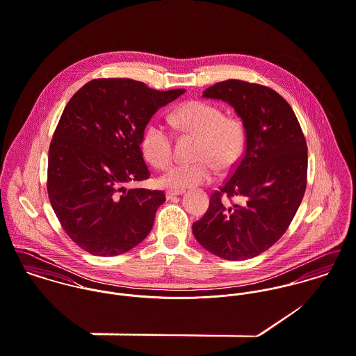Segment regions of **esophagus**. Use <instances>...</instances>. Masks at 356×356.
Segmentation results:
<instances>
[{
    "mask_svg": "<svg viewBox=\"0 0 356 356\" xmlns=\"http://www.w3.org/2000/svg\"><path fill=\"white\" fill-rule=\"evenodd\" d=\"M184 191L183 190H168L166 191V199H173L175 197L181 195Z\"/></svg>",
    "mask_w": 356,
    "mask_h": 356,
    "instance_id": "esophagus-1",
    "label": "esophagus"
}]
</instances>
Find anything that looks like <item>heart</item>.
Wrapping results in <instances>:
<instances>
[{"instance_id":"obj_1","label":"heart","mask_w":356,"mask_h":356,"mask_svg":"<svg viewBox=\"0 0 356 356\" xmlns=\"http://www.w3.org/2000/svg\"><path fill=\"white\" fill-rule=\"evenodd\" d=\"M172 121L180 131L197 136V161L169 168L159 180L163 187L184 190L210 183L216 169L220 173L232 170L244 154L247 134L243 121L225 116L214 104L188 101L172 113ZM140 149L149 163L163 169L173 159V135L163 125L152 122L142 134Z\"/></svg>"}]
</instances>
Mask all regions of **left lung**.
I'll list each match as a JSON object with an SVG mask.
<instances>
[{
  "instance_id": "8db88e82",
  "label": "left lung",
  "mask_w": 356,
  "mask_h": 356,
  "mask_svg": "<svg viewBox=\"0 0 356 356\" xmlns=\"http://www.w3.org/2000/svg\"><path fill=\"white\" fill-rule=\"evenodd\" d=\"M235 108L247 142L240 162L193 224L202 247L244 261L270 248L293 220L307 186V143L289 104L273 88L229 79L203 91ZM240 197L241 202H234Z\"/></svg>"
}]
</instances>
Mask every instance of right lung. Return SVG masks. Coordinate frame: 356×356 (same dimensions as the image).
I'll list each match as a JSON object with an SVG mask.
<instances>
[{"instance_id":"add662e5","label":"right lung","mask_w":356,"mask_h":356,"mask_svg":"<svg viewBox=\"0 0 356 356\" xmlns=\"http://www.w3.org/2000/svg\"><path fill=\"white\" fill-rule=\"evenodd\" d=\"M184 92L102 78L67 104L50 142L46 186L63 229L84 251L115 257L150 234L163 191L125 186L150 177L142 134L159 108Z\"/></svg>"}]
</instances>
